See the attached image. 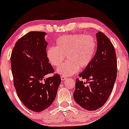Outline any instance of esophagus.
<instances>
[{
  "label": "esophagus",
  "instance_id": "esophagus-1",
  "mask_svg": "<svg viewBox=\"0 0 129 129\" xmlns=\"http://www.w3.org/2000/svg\"><path fill=\"white\" fill-rule=\"evenodd\" d=\"M60 78H61V79L62 80V81H63V80H65V79H67V78L66 76H62H62H60Z\"/></svg>",
  "mask_w": 129,
  "mask_h": 129
}]
</instances>
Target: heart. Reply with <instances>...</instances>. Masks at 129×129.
Returning <instances> with one entry per match:
<instances>
[{
    "label": "heart",
    "instance_id": "1",
    "mask_svg": "<svg viewBox=\"0 0 129 129\" xmlns=\"http://www.w3.org/2000/svg\"><path fill=\"white\" fill-rule=\"evenodd\" d=\"M97 43L94 37L84 34L63 36L57 38L56 46L48 47L46 55L50 64L59 66L66 58L68 60L60 66L57 72L62 76L74 75L80 69L87 67L92 61Z\"/></svg>",
    "mask_w": 129,
    "mask_h": 129
}]
</instances>
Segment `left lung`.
<instances>
[{
    "label": "left lung",
    "instance_id": "8db88e82",
    "mask_svg": "<svg viewBox=\"0 0 129 129\" xmlns=\"http://www.w3.org/2000/svg\"><path fill=\"white\" fill-rule=\"evenodd\" d=\"M97 50L92 61L79 74L84 82L77 78L73 98L80 106L87 110L103 107L110 95L117 75L115 50L103 33L96 34Z\"/></svg>",
    "mask_w": 129,
    "mask_h": 129
}]
</instances>
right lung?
<instances>
[{"label": "right lung", "mask_w": 129, "mask_h": 129, "mask_svg": "<svg viewBox=\"0 0 129 129\" xmlns=\"http://www.w3.org/2000/svg\"><path fill=\"white\" fill-rule=\"evenodd\" d=\"M45 33L31 31L16 43L11 55L14 85L19 98L26 108L41 112L55 100L60 75L54 72L46 55Z\"/></svg>", "instance_id": "right-lung-1"}]
</instances>
